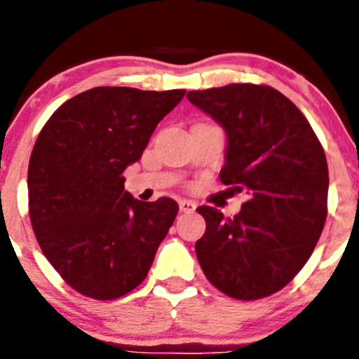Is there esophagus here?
Masks as SVG:
<instances>
[{"label":"esophagus","instance_id":"1","mask_svg":"<svg viewBox=\"0 0 359 359\" xmlns=\"http://www.w3.org/2000/svg\"><path fill=\"white\" fill-rule=\"evenodd\" d=\"M178 205H180V211H181V212H191V211H195V202L187 201V198H181V201L178 202Z\"/></svg>","mask_w":359,"mask_h":359}]
</instances>
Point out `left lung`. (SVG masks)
<instances>
[{
    "label": "left lung",
    "instance_id": "1",
    "mask_svg": "<svg viewBox=\"0 0 359 359\" xmlns=\"http://www.w3.org/2000/svg\"><path fill=\"white\" fill-rule=\"evenodd\" d=\"M187 97L225 129L222 183L248 194L233 218L197 208L205 219L197 260L225 295L265 299L299 274L321 236L328 215L325 150L304 113L269 85L230 83Z\"/></svg>",
    "mask_w": 359,
    "mask_h": 359
}]
</instances>
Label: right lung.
I'll return each mask as SVG.
<instances>
[{
    "instance_id": "obj_1",
    "label": "right lung",
    "mask_w": 359,
    "mask_h": 359,
    "mask_svg": "<svg viewBox=\"0 0 359 359\" xmlns=\"http://www.w3.org/2000/svg\"><path fill=\"white\" fill-rule=\"evenodd\" d=\"M184 92L94 87L59 106L34 143V236L60 278L88 299L113 300L140 286L175 223L172 198L137 201L122 175Z\"/></svg>"
}]
</instances>
